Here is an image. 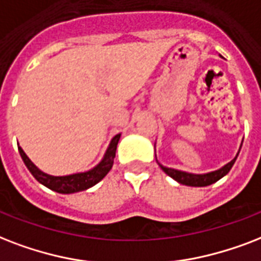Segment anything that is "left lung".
<instances>
[{"instance_id": "obj_1", "label": "left lung", "mask_w": 261, "mask_h": 261, "mask_svg": "<svg viewBox=\"0 0 261 261\" xmlns=\"http://www.w3.org/2000/svg\"><path fill=\"white\" fill-rule=\"evenodd\" d=\"M240 149H241V147H240ZM238 153H240V151H238L237 155H236V158H234L233 161H230V162L227 163V165H225L223 167H221V169H218V170L215 171L204 173V174H193V173H188V171L177 170V169H171V167L163 166V165H161L159 162L158 165L169 177L175 179L177 182L182 184V185H187V187H208V185H211V184L219 181L222 177H225V175L229 173L230 169L233 167L234 162H236V159H237Z\"/></svg>"}]
</instances>
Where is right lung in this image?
Here are the masks:
<instances>
[{"instance_id":"right-lung-1","label":"right lung","mask_w":261,"mask_h":261,"mask_svg":"<svg viewBox=\"0 0 261 261\" xmlns=\"http://www.w3.org/2000/svg\"><path fill=\"white\" fill-rule=\"evenodd\" d=\"M120 137L121 133H118V135L113 137L108 149H106V152L103 155L102 161L96 166L92 167L91 170L82 171V173H74V174L69 175H50L47 173H43V171L39 170L31 162V159L25 155V152H24L21 147H19V152L21 155L24 165L27 166L30 173L35 177L38 182H40L42 185H44V187L54 192L64 193V195H69V193L86 191V189L94 187L95 184H98L100 179L106 177V174H108L110 169L113 167V163H114L117 144L120 141Z\"/></svg>"}]
</instances>
